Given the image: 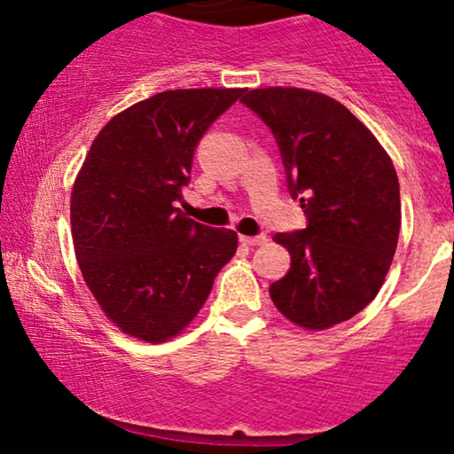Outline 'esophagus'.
Masks as SVG:
<instances>
[{
	"label": "esophagus",
	"mask_w": 454,
	"mask_h": 454,
	"mask_svg": "<svg viewBox=\"0 0 454 454\" xmlns=\"http://www.w3.org/2000/svg\"><path fill=\"white\" fill-rule=\"evenodd\" d=\"M269 241L267 234H256V237H241V243L243 245H249V247H254V245H264Z\"/></svg>",
	"instance_id": "34e87169"
}]
</instances>
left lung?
I'll use <instances>...</instances> for the list:
<instances>
[{"label":"left lung","instance_id":"obj_1","mask_svg":"<svg viewBox=\"0 0 454 454\" xmlns=\"http://www.w3.org/2000/svg\"><path fill=\"white\" fill-rule=\"evenodd\" d=\"M273 132L303 231L278 232L290 270L269 288L294 325L322 331L376 299L401 226L399 179L387 151L341 102L296 87L245 91Z\"/></svg>","mask_w":454,"mask_h":454}]
</instances>
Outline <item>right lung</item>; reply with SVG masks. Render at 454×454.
Wrapping results in <instances>:
<instances>
[{"instance_id": "1", "label": "right lung", "mask_w": 454, "mask_h": 454, "mask_svg": "<svg viewBox=\"0 0 454 454\" xmlns=\"http://www.w3.org/2000/svg\"><path fill=\"white\" fill-rule=\"evenodd\" d=\"M243 91H161L93 140L72 190V239L87 286L128 335L158 343L184 331L237 252V232L175 205L200 138Z\"/></svg>"}]
</instances>
